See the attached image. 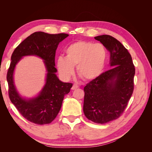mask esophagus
<instances>
[{"instance_id":"obj_1","label":"esophagus","mask_w":152,"mask_h":152,"mask_svg":"<svg viewBox=\"0 0 152 152\" xmlns=\"http://www.w3.org/2000/svg\"><path fill=\"white\" fill-rule=\"evenodd\" d=\"M78 87H79V86H78L76 84H73V86H72V90H75V89H77Z\"/></svg>"}]
</instances>
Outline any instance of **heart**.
I'll list each match as a JSON object with an SVG mask.
<instances>
[{
  "label": "heart",
  "instance_id": "heart-1",
  "mask_svg": "<svg viewBox=\"0 0 152 152\" xmlns=\"http://www.w3.org/2000/svg\"><path fill=\"white\" fill-rule=\"evenodd\" d=\"M66 56H59L57 68L63 79L68 80L77 66V75L84 81L92 80L102 73L107 58V52L103 45L87 41H77L65 50Z\"/></svg>",
  "mask_w": 152,
  "mask_h": 152
}]
</instances>
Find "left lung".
<instances>
[{
	"label": "left lung",
	"mask_w": 152,
	"mask_h": 152,
	"mask_svg": "<svg viewBox=\"0 0 152 152\" xmlns=\"http://www.w3.org/2000/svg\"><path fill=\"white\" fill-rule=\"evenodd\" d=\"M110 54L113 66L84 87L83 110L89 120L105 124L121 117L134 90L135 68L127 49L108 35L95 37Z\"/></svg>",
	"instance_id": "1"
}]
</instances>
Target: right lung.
I'll use <instances>...</instances> for the list:
<instances>
[{
    "instance_id": "right-lung-1",
    "label": "right lung",
    "mask_w": 152,
    "mask_h": 152,
    "mask_svg": "<svg viewBox=\"0 0 152 152\" xmlns=\"http://www.w3.org/2000/svg\"><path fill=\"white\" fill-rule=\"evenodd\" d=\"M68 34H49L37 31L18 45L11 56L7 73L8 93L12 103L21 115L39 125L50 124L61 109L65 95L69 93L73 84L59 80L56 75L55 55L59 43ZM35 55L44 59L48 73L47 82L38 96L30 100L21 98L13 84V73L16 64L23 56Z\"/></svg>"
}]
</instances>
